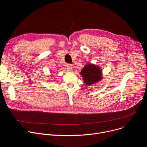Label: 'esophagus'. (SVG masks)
Wrapping results in <instances>:
<instances>
[{
	"instance_id": "34e87169",
	"label": "esophagus",
	"mask_w": 147,
	"mask_h": 147,
	"mask_svg": "<svg viewBox=\"0 0 147 147\" xmlns=\"http://www.w3.org/2000/svg\"><path fill=\"white\" fill-rule=\"evenodd\" d=\"M66 67H67V69H68V70H70V71H71L72 69H73V66H72L71 65L67 64L66 65Z\"/></svg>"
}]
</instances>
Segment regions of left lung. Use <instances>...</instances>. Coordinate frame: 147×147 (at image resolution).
Segmentation results:
<instances>
[{
    "label": "left lung",
    "mask_w": 147,
    "mask_h": 147,
    "mask_svg": "<svg viewBox=\"0 0 147 147\" xmlns=\"http://www.w3.org/2000/svg\"><path fill=\"white\" fill-rule=\"evenodd\" d=\"M84 82L87 86H91L97 83L102 78V71L100 67L90 63L86 64L80 72Z\"/></svg>",
    "instance_id": "left-lung-1"
}]
</instances>
